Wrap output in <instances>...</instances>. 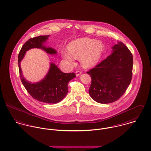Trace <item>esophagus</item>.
Returning <instances> with one entry per match:
<instances>
[{"mask_svg":"<svg viewBox=\"0 0 151 151\" xmlns=\"http://www.w3.org/2000/svg\"><path fill=\"white\" fill-rule=\"evenodd\" d=\"M81 74V72L80 71H77L76 72V76H77V77L79 76H80Z\"/></svg>","mask_w":151,"mask_h":151,"instance_id":"34e87169","label":"esophagus"}]
</instances>
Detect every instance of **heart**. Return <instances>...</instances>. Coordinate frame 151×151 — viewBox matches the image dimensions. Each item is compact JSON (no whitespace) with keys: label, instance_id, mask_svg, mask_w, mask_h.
<instances>
[{"label":"heart","instance_id":"heart-1","mask_svg":"<svg viewBox=\"0 0 151 151\" xmlns=\"http://www.w3.org/2000/svg\"><path fill=\"white\" fill-rule=\"evenodd\" d=\"M104 50V45L101 41L88 38L76 40L68 45V51L62 50L63 59L73 63L74 58H81V64L84 68H91L100 60Z\"/></svg>","mask_w":151,"mask_h":151}]
</instances>
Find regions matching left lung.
<instances>
[{"instance_id": "obj_1", "label": "left lung", "mask_w": 151, "mask_h": 151, "mask_svg": "<svg viewBox=\"0 0 151 151\" xmlns=\"http://www.w3.org/2000/svg\"><path fill=\"white\" fill-rule=\"evenodd\" d=\"M106 59L86 72L92 78L89 93L99 104L117 101L125 93L132 79L133 58L128 47L118 42Z\"/></svg>"}]
</instances>
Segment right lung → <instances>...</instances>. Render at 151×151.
<instances>
[{
    "instance_id": "1",
    "label": "right lung",
    "mask_w": 151,
    "mask_h": 151,
    "mask_svg": "<svg viewBox=\"0 0 151 151\" xmlns=\"http://www.w3.org/2000/svg\"><path fill=\"white\" fill-rule=\"evenodd\" d=\"M49 35L39 36L30 38L22 46L18 56L20 77L23 86L27 92L35 99L46 104H57L63 100L68 92L69 81L76 77L74 73H64L53 63L50 64L48 73L42 80L31 83L22 76L20 63L26 52L32 48L43 49L47 53L55 55L56 50L51 47H46V42Z\"/></svg>"
}]
</instances>
